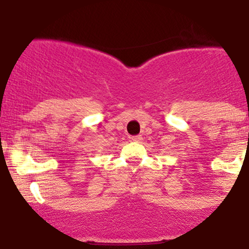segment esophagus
<instances>
[{
  "instance_id": "obj_1",
  "label": "esophagus",
  "mask_w": 249,
  "mask_h": 249,
  "mask_svg": "<svg viewBox=\"0 0 249 249\" xmlns=\"http://www.w3.org/2000/svg\"><path fill=\"white\" fill-rule=\"evenodd\" d=\"M131 141L136 142H139L142 141V137L141 136V134H138V136H132V137H131Z\"/></svg>"
}]
</instances>
